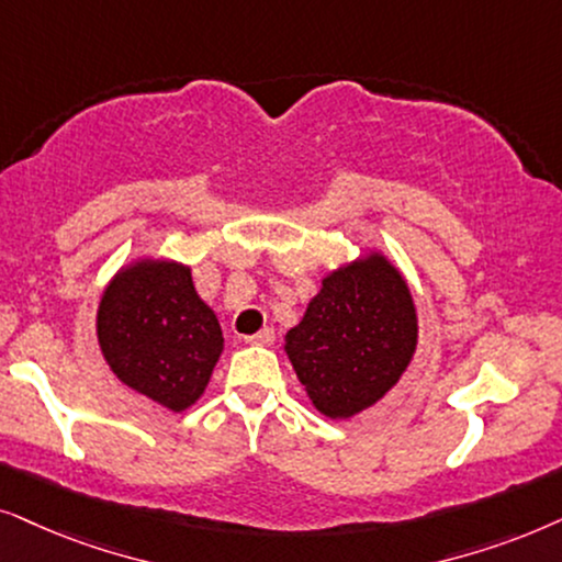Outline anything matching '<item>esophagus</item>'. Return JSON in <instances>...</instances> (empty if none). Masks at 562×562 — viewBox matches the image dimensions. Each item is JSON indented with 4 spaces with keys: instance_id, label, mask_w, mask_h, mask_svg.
Listing matches in <instances>:
<instances>
[{
    "instance_id": "1",
    "label": "esophagus",
    "mask_w": 562,
    "mask_h": 562,
    "mask_svg": "<svg viewBox=\"0 0 562 562\" xmlns=\"http://www.w3.org/2000/svg\"><path fill=\"white\" fill-rule=\"evenodd\" d=\"M246 341L254 344V347H269V344L274 341V328L265 326V328H261V331L246 336Z\"/></svg>"
}]
</instances>
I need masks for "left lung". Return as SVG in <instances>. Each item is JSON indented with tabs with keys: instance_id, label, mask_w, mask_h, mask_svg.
<instances>
[{
	"instance_id": "left-lung-1",
	"label": "left lung",
	"mask_w": 562,
	"mask_h": 562,
	"mask_svg": "<svg viewBox=\"0 0 562 562\" xmlns=\"http://www.w3.org/2000/svg\"><path fill=\"white\" fill-rule=\"evenodd\" d=\"M416 344L414 297L378 251L328 272L301 324L285 336L297 380L328 418L375 406L406 372Z\"/></svg>"
}]
</instances>
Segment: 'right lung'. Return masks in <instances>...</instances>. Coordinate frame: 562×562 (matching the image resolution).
<instances>
[{
  "label": "right lung",
  "instance_id": "1",
  "mask_svg": "<svg viewBox=\"0 0 562 562\" xmlns=\"http://www.w3.org/2000/svg\"><path fill=\"white\" fill-rule=\"evenodd\" d=\"M97 341L117 380L175 414L205 393L223 351L221 324L190 267L171 259L131 261L112 277Z\"/></svg>",
  "mask_w": 562,
  "mask_h": 562
}]
</instances>
